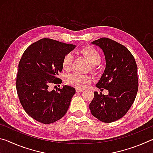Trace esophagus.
Listing matches in <instances>:
<instances>
[{
    "label": "esophagus",
    "mask_w": 153,
    "mask_h": 153,
    "mask_svg": "<svg viewBox=\"0 0 153 153\" xmlns=\"http://www.w3.org/2000/svg\"><path fill=\"white\" fill-rule=\"evenodd\" d=\"M76 92H82L83 91H84V90H83V89L77 88L76 89Z\"/></svg>",
    "instance_id": "1"
}]
</instances>
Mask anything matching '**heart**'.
Here are the masks:
<instances>
[{
    "mask_svg": "<svg viewBox=\"0 0 153 153\" xmlns=\"http://www.w3.org/2000/svg\"><path fill=\"white\" fill-rule=\"evenodd\" d=\"M82 53L92 65H97L100 62V55L97 50L92 47H86L83 49ZM73 62V55L67 53L63 56L62 60V66L65 70L68 71L71 69ZM92 79L89 76L82 75L78 73H72L66 77L65 82L70 86L76 87L77 88H84L90 82Z\"/></svg>",
    "mask_w": 153,
    "mask_h": 153,
    "instance_id": "obj_1",
    "label": "heart"
}]
</instances>
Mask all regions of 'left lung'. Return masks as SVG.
Masks as SVG:
<instances>
[{
  "label": "left lung",
  "mask_w": 153,
  "mask_h": 153,
  "mask_svg": "<svg viewBox=\"0 0 153 153\" xmlns=\"http://www.w3.org/2000/svg\"><path fill=\"white\" fill-rule=\"evenodd\" d=\"M92 44L102 49L106 61L104 73L96 86L108 90V94L94 92L89 108L98 120L113 122L123 117L134 102L138 88V67L131 53L121 44L108 38Z\"/></svg>",
  "instance_id": "1"
}]
</instances>
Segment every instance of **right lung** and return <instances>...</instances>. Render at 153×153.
I'll use <instances>...</instances> for the list:
<instances>
[{
	"label": "right lung",
	"mask_w": 153,
	"mask_h": 153,
	"mask_svg": "<svg viewBox=\"0 0 153 153\" xmlns=\"http://www.w3.org/2000/svg\"><path fill=\"white\" fill-rule=\"evenodd\" d=\"M76 45L42 38L28 46L18 65L16 88L20 102L31 117L44 124L52 123L65 115L76 93L63 86L50 91L51 84H60L57 77L63 69L62 60Z\"/></svg>",
	"instance_id": "1"
}]
</instances>
